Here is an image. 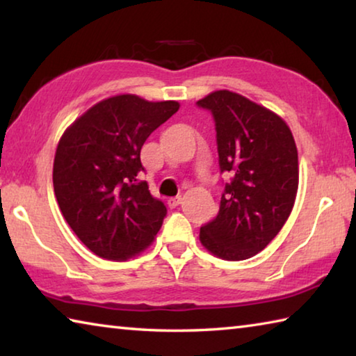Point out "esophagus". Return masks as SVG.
<instances>
[{
    "instance_id": "34e87169",
    "label": "esophagus",
    "mask_w": 356,
    "mask_h": 356,
    "mask_svg": "<svg viewBox=\"0 0 356 356\" xmlns=\"http://www.w3.org/2000/svg\"><path fill=\"white\" fill-rule=\"evenodd\" d=\"M179 204H182V197H180V196L170 197V200H168V206H170L171 209H176Z\"/></svg>"
}]
</instances>
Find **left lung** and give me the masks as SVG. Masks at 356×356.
Returning <instances> with one entry per match:
<instances>
[{"label":"left lung","instance_id":"obj_1","mask_svg":"<svg viewBox=\"0 0 356 356\" xmlns=\"http://www.w3.org/2000/svg\"><path fill=\"white\" fill-rule=\"evenodd\" d=\"M212 111L226 184L220 212L201 227L204 248L225 261H243L278 236L298 191V152L286 120L242 94L220 89L197 100Z\"/></svg>","mask_w":356,"mask_h":356}]
</instances>
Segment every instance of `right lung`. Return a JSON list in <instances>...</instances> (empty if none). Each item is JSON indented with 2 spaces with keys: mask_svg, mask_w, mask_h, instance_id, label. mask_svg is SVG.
<instances>
[{
  "mask_svg": "<svg viewBox=\"0 0 356 356\" xmlns=\"http://www.w3.org/2000/svg\"><path fill=\"white\" fill-rule=\"evenodd\" d=\"M180 104L135 94L100 100L72 122L58 143L53 188L76 237L99 257L127 261L152 245L165 204L150 195L141 147Z\"/></svg>",
  "mask_w": 356,
  "mask_h": 356,
  "instance_id": "right-lung-1",
  "label": "right lung"
}]
</instances>
